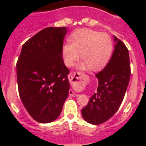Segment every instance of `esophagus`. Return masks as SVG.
<instances>
[{
  "label": "esophagus",
  "mask_w": 146,
  "mask_h": 146,
  "mask_svg": "<svg viewBox=\"0 0 146 146\" xmlns=\"http://www.w3.org/2000/svg\"><path fill=\"white\" fill-rule=\"evenodd\" d=\"M74 73L73 74H71V76H72V77H73V76L74 75ZM69 96H73V97H76V96H78V94H75V93L74 92H73V91H72V90H70V91H69Z\"/></svg>",
  "instance_id": "34e87169"
}]
</instances>
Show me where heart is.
Here are the masks:
<instances>
[{
    "label": "heart",
    "instance_id": "heart-1",
    "mask_svg": "<svg viewBox=\"0 0 146 146\" xmlns=\"http://www.w3.org/2000/svg\"><path fill=\"white\" fill-rule=\"evenodd\" d=\"M70 41L72 44H64L62 48L67 66H73L81 55L84 61L80 64V69L98 70L108 63L113 52V40L109 35L88 28L76 31L71 36Z\"/></svg>",
    "mask_w": 146,
    "mask_h": 146
}]
</instances>
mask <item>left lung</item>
I'll list each match as a JSON object with an SVG mask.
<instances>
[{
    "label": "left lung",
    "instance_id": "1",
    "mask_svg": "<svg viewBox=\"0 0 146 146\" xmlns=\"http://www.w3.org/2000/svg\"><path fill=\"white\" fill-rule=\"evenodd\" d=\"M115 50L103 70L96 74L97 92L82 109V115L88 123H104L118 111L124 97L131 74L129 55L126 45L114 36Z\"/></svg>",
    "mask_w": 146,
    "mask_h": 146
}]
</instances>
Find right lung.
Segmentation results:
<instances>
[{
    "mask_svg": "<svg viewBox=\"0 0 146 146\" xmlns=\"http://www.w3.org/2000/svg\"><path fill=\"white\" fill-rule=\"evenodd\" d=\"M66 27L40 31L22 47L17 63L19 94L30 115L39 123L57 119L69 91V73L62 58Z\"/></svg>",
    "mask_w": 146,
    "mask_h": 146,
    "instance_id": "obj_1",
    "label": "right lung"
}]
</instances>
